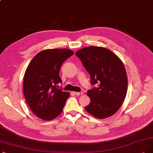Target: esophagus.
<instances>
[{"mask_svg": "<svg viewBox=\"0 0 153 153\" xmlns=\"http://www.w3.org/2000/svg\"><path fill=\"white\" fill-rule=\"evenodd\" d=\"M74 94H75L76 95H81L83 94V92H74Z\"/></svg>", "mask_w": 153, "mask_h": 153, "instance_id": "obj_1", "label": "esophagus"}]
</instances>
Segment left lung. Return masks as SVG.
<instances>
[{"label":"left lung","instance_id":"1","mask_svg":"<svg viewBox=\"0 0 153 153\" xmlns=\"http://www.w3.org/2000/svg\"><path fill=\"white\" fill-rule=\"evenodd\" d=\"M76 55L89 73L91 84H98L87 91L91 103L85 110L100 119L112 116L122 105L127 92L128 79L122 61L100 46L85 47Z\"/></svg>","mask_w":153,"mask_h":153}]
</instances>
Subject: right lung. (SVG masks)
<instances>
[{
    "label": "right lung",
    "instance_id": "1",
    "mask_svg": "<svg viewBox=\"0 0 153 153\" xmlns=\"http://www.w3.org/2000/svg\"><path fill=\"white\" fill-rule=\"evenodd\" d=\"M74 52L63 49L45 50L32 59L23 79L26 102L33 114L44 120H51L62 111L69 93L58 89L62 82L59 72L62 63Z\"/></svg>",
    "mask_w": 153,
    "mask_h": 153
}]
</instances>
